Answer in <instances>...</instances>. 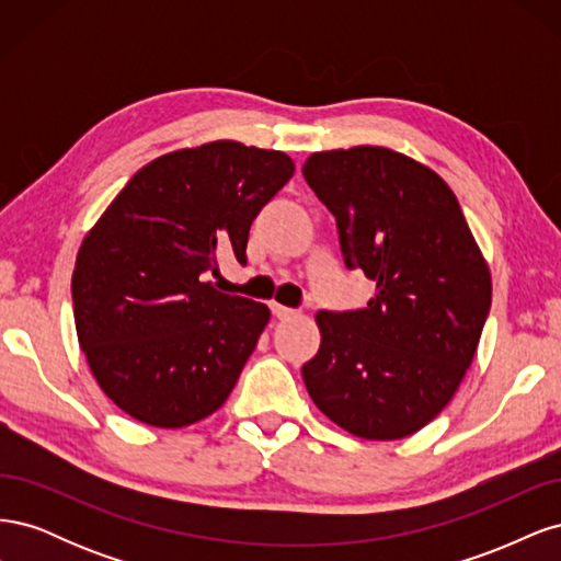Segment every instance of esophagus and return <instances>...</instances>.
<instances>
[{
	"instance_id": "obj_1",
	"label": "esophagus",
	"mask_w": 561,
	"mask_h": 561,
	"mask_svg": "<svg viewBox=\"0 0 561 561\" xmlns=\"http://www.w3.org/2000/svg\"><path fill=\"white\" fill-rule=\"evenodd\" d=\"M271 313H274L278 320H287V318H295L297 316V311H293V309H287V307H283V304H271Z\"/></svg>"
}]
</instances>
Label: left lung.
Masks as SVG:
<instances>
[{"mask_svg": "<svg viewBox=\"0 0 561 561\" xmlns=\"http://www.w3.org/2000/svg\"><path fill=\"white\" fill-rule=\"evenodd\" d=\"M304 178L336 217L346 264L377 283L363 311L316 313L301 367L318 410L363 439L414 435L461 386L491 307V274L433 168L390 147L313 151Z\"/></svg>", "mask_w": 561, "mask_h": 561, "instance_id": "left-lung-1", "label": "left lung"}]
</instances>
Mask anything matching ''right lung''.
<instances>
[{"label":"right lung","instance_id":"add662e5","mask_svg":"<svg viewBox=\"0 0 561 561\" xmlns=\"http://www.w3.org/2000/svg\"><path fill=\"white\" fill-rule=\"evenodd\" d=\"M295 175L276 149L215 140L149 161L83 236L79 346L103 393L147 426L217 412L257 346L266 304L215 290L219 252L245 262L252 219Z\"/></svg>","mask_w":561,"mask_h":561}]
</instances>
